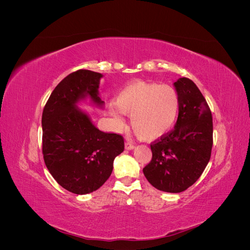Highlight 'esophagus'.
I'll list each match as a JSON object with an SVG mask.
<instances>
[{
    "mask_svg": "<svg viewBox=\"0 0 250 250\" xmlns=\"http://www.w3.org/2000/svg\"><path fill=\"white\" fill-rule=\"evenodd\" d=\"M133 148H134L133 144H131V143H129V142H126V143H125V149H127V150H132Z\"/></svg>",
    "mask_w": 250,
    "mask_h": 250,
    "instance_id": "1",
    "label": "esophagus"
}]
</instances>
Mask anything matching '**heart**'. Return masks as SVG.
Returning a JSON list of instances; mask_svg holds the SVG:
<instances>
[{"instance_id":"heart-1","label":"heart","mask_w":250,"mask_h":250,"mask_svg":"<svg viewBox=\"0 0 250 250\" xmlns=\"http://www.w3.org/2000/svg\"><path fill=\"white\" fill-rule=\"evenodd\" d=\"M110 107L117 126H124L121 112L131 116V127L140 139L152 141L168 133L175 125L180 109V97L169 84L134 81L116 97Z\"/></svg>"}]
</instances>
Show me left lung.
I'll use <instances>...</instances> for the list:
<instances>
[{
	"label": "left lung",
	"instance_id": "obj_1",
	"mask_svg": "<svg viewBox=\"0 0 250 250\" xmlns=\"http://www.w3.org/2000/svg\"><path fill=\"white\" fill-rule=\"evenodd\" d=\"M180 109L173 129L151 143L152 160L144 175L157 190L180 193L194 185L209 162L213 117L203 95L188 78L174 82Z\"/></svg>",
	"mask_w": 250,
	"mask_h": 250
}]
</instances>
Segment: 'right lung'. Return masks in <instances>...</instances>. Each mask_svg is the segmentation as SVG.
<instances>
[{"label": "right lung", "mask_w": 250, "mask_h": 250, "mask_svg": "<svg viewBox=\"0 0 250 250\" xmlns=\"http://www.w3.org/2000/svg\"><path fill=\"white\" fill-rule=\"evenodd\" d=\"M102 74L78 70L60 81L43 107L42 154L51 175L65 190L84 195L98 190L124 151L121 134L98 129L77 102L89 97L102 106L98 87Z\"/></svg>", "instance_id": "1"}]
</instances>
